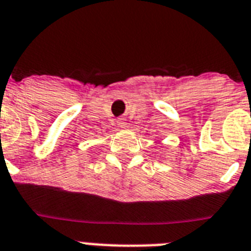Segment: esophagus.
Here are the masks:
<instances>
[{
    "label": "esophagus",
    "instance_id": "1",
    "mask_svg": "<svg viewBox=\"0 0 251 251\" xmlns=\"http://www.w3.org/2000/svg\"><path fill=\"white\" fill-rule=\"evenodd\" d=\"M117 125H119L120 127H125V125H126L125 119H119V120H117Z\"/></svg>",
    "mask_w": 251,
    "mask_h": 251
}]
</instances>
